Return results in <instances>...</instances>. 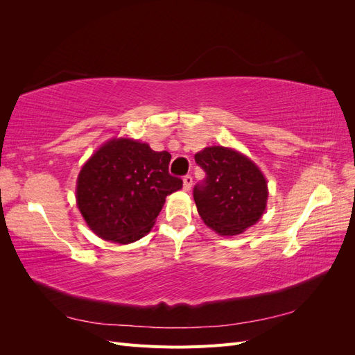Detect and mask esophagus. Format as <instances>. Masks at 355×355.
<instances>
[{"mask_svg":"<svg viewBox=\"0 0 355 355\" xmlns=\"http://www.w3.org/2000/svg\"><path fill=\"white\" fill-rule=\"evenodd\" d=\"M191 187H192V178L189 175H187V176H184V189L189 191Z\"/></svg>","mask_w":355,"mask_h":355,"instance_id":"1","label":"esophagus"}]
</instances>
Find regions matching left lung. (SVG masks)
Listing matches in <instances>:
<instances>
[{"instance_id": "left-lung-1", "label": "left lung", "mask_w": 355, "mask_h": 355, "mask_svg": "<svg viewBox=\"0 0 355 355\" xmlns=\"http://www.w3.org/2000/svg\"><path fill=\"white\" fill-rule=\"evenodd\" d=\"M206 179L194 187V200L204 223L219 235H239L262 218L266 209L265 176L250 158L225 146L196 154Z\"/></svg>"}]
</instances>
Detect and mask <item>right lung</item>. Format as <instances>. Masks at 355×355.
I'll use <instances>...</instances> for the list:
<instances>
[{"label": "right lung", "instance_id": "obj_1", "mask_svg": "<svg viewBox=\"0 0 355 355\" xmlns=\"http://www.w3.org/2000/svg\"><path fill=\"white\" fill-rule=\"evenodd\" d=\"M171 155L133 139H111L85 163L77 179V206L89 228L120 244L154 227L166 197L182 188L168 173Z\"/></svg>", "mask_w": 355, "mask_h": 355}]
</instances>
